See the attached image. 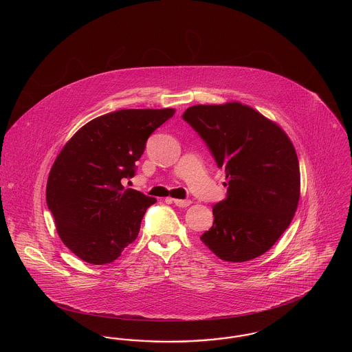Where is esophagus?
<instances>
[{
    "instance_id": "1",
    "label": "esophagus",
    "mask_w": 352,
    "mask_h": 352,
    "mask_svg": "<svg viewBox=\"0 0 352 352\" xmlns=\"http://www.w3.org/2000/svg\"><path fill=\"white\" fill-rule=\"evenodd\" d=\"M173 201L178 207H187V206H190L192 203L190 199H173Z\"/></svg>"
}]
</instances>
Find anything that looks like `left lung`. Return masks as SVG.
<instances>
[{
  "instance_id": "8db88e82",
  "label": "left lung",
  "mask_w": 352,
  "mask_h": 352,
  "mask_svg": "<svg viewBox=\"0 0 352 352\" xmlns=\"http://www.w3.org/2000/svg\"><path fill=\"white\" fill-rule=\"evenodd\" d=\"M184 121L226 168L227 198L212 207L214 224L201 240L219 258H256L289 227L300 201V165L287 134L241 102L192 105Z\"/></svg>"
}]
</instances>
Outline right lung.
<instances>
[{
	"label": "right lung",
	"mask_w": 352,
	"mask_h": 352,
	"mask_svg": "<svg viewBox=\"0 0 352 352\" xmlns=\"http://www.w3.org/2000/svg\"><path fill=\"white\" fill-rule=\"evenodd\" d=\"M175 109H120L87 122L58 154L46 187L47 207L65 245L85 263L115 261L140 232L155 199L124 188L135 161Z\"/></svg>",
	"instance_id": "1"
}]
</instances>
